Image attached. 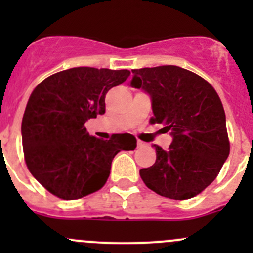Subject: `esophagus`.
I'll return each mask as SVG.
<instances>
[{
  "instance_id": "34e87169",
  "label": "esophagus",
  "mask_w": 253,
  "mask_h": 253,
  "mask_svg": "<svg viewBox=\"0 0 253 253\" xmlns=\"http://www.w3.org/2000/svg\"><path fill=\"white\" fill-rule=\"evenodd\" d=\"M137 147H138V148H147L148 144H147V143L142 142V141H137Z\"/></svg>"
}]
</instances>
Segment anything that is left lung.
I'll use <instances>...</instances> for the list:
<instances>
[{
  "mask_svg": "<svg viewBox=\"0 0 253 253\" xmlns=\"http://www.w3.org/2000/svg\"><path fill=\"white\" fill-rule=\"evenodd\" d=\"M132 73L131 85L150 96L152 122L172 137L168 150L153 145L157 160L139 170L143 182L163 197H195L215 180L230 152L220 98L206 79L178 66Z\"/></svg>",
  "mask_w": 253,
  "mask_h": 253,
  "instance_id": "obj_1",
  "label": "left lung"
}]
</instances>
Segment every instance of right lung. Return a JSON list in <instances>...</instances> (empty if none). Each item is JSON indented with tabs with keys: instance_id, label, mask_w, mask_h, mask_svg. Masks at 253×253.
I'll list each match as a JSON object with an SVG mask.
<instances>
[{
	"instance_id": "add662e5",
	"label": "right lung",
	"mask_w": 253,
	"mask_h": 253,
	"mask_svg": "<svg viewBox=\"0 0 253 253\" xmlns=\"http://www.w3.org/2000/svg\"><path fill=\"white\" fill-rule=\"evenodd\" d=\"M128 70L75 67L55 73L33 90L22 120L27 167L53 196L78 200L100 190L120 150H133L132 134L89 136V119L105 114V95L124 83Z\"/></svg>"
}]
</instances>
